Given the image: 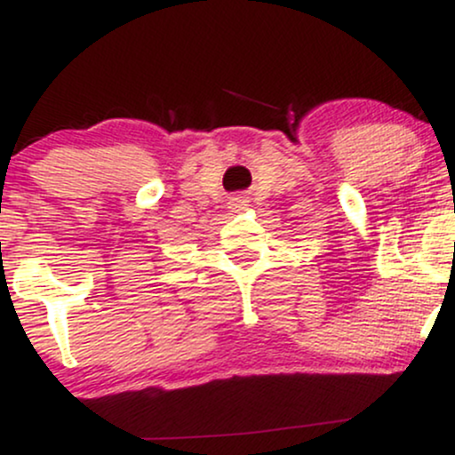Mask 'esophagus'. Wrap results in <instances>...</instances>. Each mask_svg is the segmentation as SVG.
Wrapping results in <instances>:
<instances>
[{"label":"esophagus","mask_w":455,"mask_h":455,"mask_svg":"<svg viewBox=\"0 0 455 455\" xmlns=\"http://www.w3.org/2000/svg\"><path fill=\"white\" fill-rule=\"evenodd\" d=\"M245 203H248V201H245L243 196H235L233 201H231V205H233V210H243Z\"/></svg>","instance_id":"1"}]
</instances>
